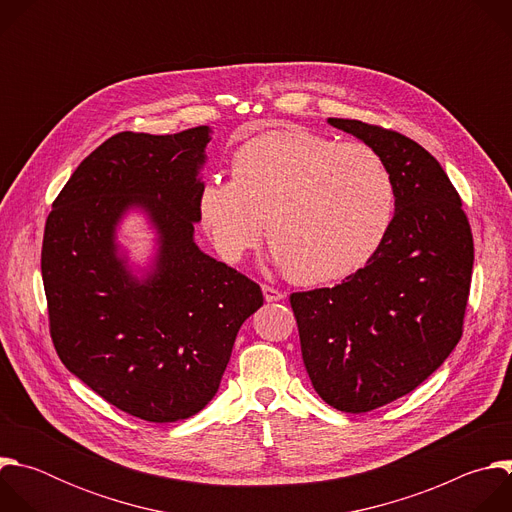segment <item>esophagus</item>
Returning a JSON list of instances; mask_svg holds the SVG:
<instances>
[{
    "label": "esophagus",
    "mask_w": 512,
    "mask_h": 512,
    "mask_svg": "<svg viewBox=\"0 0 512 512\" xmlns=\"http://www.w3.org/2000/svg\"><path fill=\"white\" fill-rule=\"evenodd\" d=\"M263 296H265V302H279V300H285V294L271 285H263Z\"/></svg>",
    "instance_id": "obj_1"
}]
</instances>
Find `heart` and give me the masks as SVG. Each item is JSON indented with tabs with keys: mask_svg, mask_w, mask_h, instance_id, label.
<instances>
[{
	"mask_svg": "<svg viewBox=\"0 0 512 512\" xmlns=\"http://www.w3.org/2000/svg\"><path fill=\"white\" fill-rule=\"evenodd\" d=\"M198 216L214 249L237 263L265 235L271 259L304 285L342 279L383 245L395 182L367 143L271 129L233 154L231 180L210 178Z\"/></svg>",
	"mask_w": 512,
	"mask_h": 512,
	"instance_id": "b5f03b06",
	"label": "heart"
}]
</instances>
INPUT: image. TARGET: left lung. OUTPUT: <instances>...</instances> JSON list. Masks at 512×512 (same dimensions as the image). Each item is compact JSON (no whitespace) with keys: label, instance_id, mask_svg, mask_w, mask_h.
Masks as SVG:
<instances>
[{"label":"left lung","instance_id":"obj_1","mask_svg":"<svg viewBox=\"0 0 512 512\" xmlns=\"http://www.w3.org/2000/svg\"><path fill=\"white\" fill-rule=\"evenodd\" d=\"M328 123L385 160L395 216L367 265L289 302L316 393L338 411L367 413L411 393L456 348L474 241L456 188L419 143L356 119Z\"/></svg>","mask_w":512,"mask_h":512}]
</instances>
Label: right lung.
I'll use <instances>...</instances> for the list:
<instances>
[{"label": "right lung", "instance_id": "1", "mask_svg": "<svg viewBox=\"0 0 512 512\" xmlns=\"http://www.w3.org/2000/svg\"><path fill=\"white\" fill-rule=\"evenodd\" d=\"M210 127L123 131L81 162L48 214L42 279L64 367L117 409L154 423L196 415L214 397L261 287L194 243ZM141 209L159 249L139 276L116 243Z\"/></svg>", "mask_w": 512, "mask_h": 512}]
</instances>
